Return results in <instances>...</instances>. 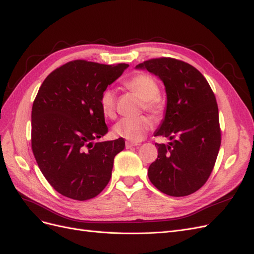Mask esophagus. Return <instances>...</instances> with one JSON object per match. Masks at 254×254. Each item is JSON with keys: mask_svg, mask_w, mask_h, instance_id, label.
Listing matches in <instances>:
<instances>
[{"mask_svg": "<svg viewBox=\"0 0 254 254\" xmlns=\"http://www.w3.org/2000/svg\"><path fill=\"white\" fill-rule=\"evenodd\" d=\"M140 144H137V143H133V142H126V148L127 149H129V148H131V147H135V146H139Z\"/></svg>", "mask_w": 254, "mask_h": 254, "instance_id": "obj_1", "label": "esophagus"}]
</instances>
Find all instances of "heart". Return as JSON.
<instances>
[{"label": "heart", "instance_id": "b5f03b06", "mask_svg": "<svg viewBox=\"0 0 254 254\" xmlns=\"http://www.w3.org/2000/svg\"><path fill=\"white\" fill-rule=\"evenodd\" d=\"M126 88L144 101V108L159 115L162 113L163 105L157 97L160 89L157 80L148 74H136L125 82ZM99 107L104 117L112 119L115 114V96L111 89H105L99 97ZM152 127V121L145 115L136 118H123L113 126V132L123 139L140 142Z\"/></svg>", "mask_w": 254, "mask_h": 254}]
</instances>
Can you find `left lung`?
I'll use <instances>...</instances> for the list:
<instances>
[{
  "label": "left lung",
  "mask_w": 254,
  "mask_h": 254,
  "mask_svg": "<svg viewBox=\"0 0 254 254\" xmlns=\"http://www.w3.org/2000/svg\"><path fill=\"white\" fill-rule=\"evenodd\" d=\"M135 67L164 83L165 115L155 135L173 140L156 143L158 158L148 168V178L166 195L193 194L209 179L220 147L216 98L203 75L184 61L162 57Z\"/></svg>",
  "instance_id": "obj_1"
}]
</instances>
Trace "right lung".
<instances>
[{
	"mask_svg": "<svg viewBox=\"0 0 254 254\" xmlns=\"http://www.w3.org/2000/svg\"><path fill=\"white\" fill-rule=\"evenodd\" d=\"M128 66L70 61L53 71L38 91L32 149L45 179L61 195L88 200L108 184L125 141L94 142L108 132L99 97Z\"/></svg>",
	"mask_w": 254,
	"mask_h": 254,
	"instance_id": "1",
	"label": "right lung"
}]
</instances>
